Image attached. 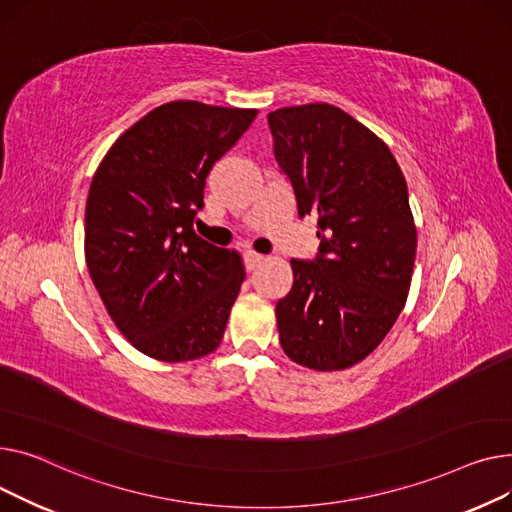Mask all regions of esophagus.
<instances>
[{
    "mask_svg": "<svg viewBox=\"0 0 512 512\" xmlns=\"http://www.w3.org/2000/svg\"><path fill=\"white\" fill-rule=\"evenodd\" d=\"M244 260H246V268H248V270H254L256 266H260V264L264 262V256L258 254V252L248 250V252H244Z\"/></svg>",
    "mask_w": 512,
    "mask_h": 512,
    "instance_id": "esophagus-1",
    "label": "esophagus"
}]
</instances>
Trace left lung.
<instances>
[{"mask_svg":"<svg viewBox=\"0 0 512 512\" xmlns=\"http://www.w3.org/2000/svg\"><path fill=\"white\" fill-rule=\"evenodd\" d=\"M268 128L297 215H316L320 237L314 260H291L279 341L299 366L345 370L382 343L405 306L417 246L405 177L388 146L335 105L270 111Z\"/></svg>","mask_w":512,"mask_h":512,"instance_id":"1","label":"left lung"}]
</instances>
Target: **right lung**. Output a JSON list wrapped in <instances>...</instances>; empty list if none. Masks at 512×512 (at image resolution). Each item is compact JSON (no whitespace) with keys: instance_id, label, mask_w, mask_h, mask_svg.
Instances as JSON below:
<instances>
[{"instance_id":"right-lung-1","label":"right lung","mask_w":512,"mask_h":512,"mask_svg":"<svg viewBox=\"0 0 512 512\" xmlns=\"http://www.w3.org/2000/svg\"><path fill=\"white\" fill-rule=\"evenodd\" d=\"M256 109L165 103L109 148L90 184V279L124 337L161 362L215 351L246 270L237 252L196 235L206 175Z\"/></svg>"}]
</instances>
